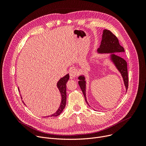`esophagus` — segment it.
Here are the masks:
<instances>
[{
  "label": "esophagus",
  "mask_w": 146,
  "mask_h": 146,
  "mask_svg": "<svg viewBox=\"0 0 146 146\" xmlns=\"http://www.w3.org/2000/svg\"><path fill=\"white\" fill-rule=\"evenodd\" d=\"M69 73H70V77L72 78H74L76 77L77 74H78V70L76 68H72L70 71H69Z\"/></svg>",
  "instance_id": "1"
}]
</instances>
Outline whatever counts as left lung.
Wrapping results in <instances>:
<instances>
[{
  "instance_id": "1",
  "label": "left lung",
  "mask_w": 146,
  "mask_h": 146,
  "mask_svg": "<svg viewBox=\"0 0 146 146\" xmlns=\"http://www.w3.org/2000/svg\"><path fill=\"white\" fill-rule=\"evenodd\" d=\"M97 51L99 54H110L109 59L120 73L122 77L127 92L128 87L127 63L122 58H121V56H119L121 53L125 52V50L124 48L119 44L117 37L109 30H103L100 45ZM78 78L79 80L78 85L83 93V95H84L86 102L87 105L90 106L86 98V77L82 74Z\"/></svg>"
}]
</instances>
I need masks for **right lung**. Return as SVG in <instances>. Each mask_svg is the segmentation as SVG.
<instances>
[{"label": "right lung", "instance_id": "add662e5", "mask_svg": "<svg viewBox=\"0 0 146 146\" xmlns=\"http://www.w3.org/2000/svg\"><path fill=\"white\" fill-rule=\"evenodd\" d=\"M69 74H67L64 77L60 78V80L58 81L56 86H57V88L59 90V91L60 92V95H61V102H60V106L59 107L58 109L57 110V111L55 113H54V114H52L50 115L43 117L44 118L58 116L60 114V113L62 112V111H63L64 109H65V106H66V83H67L68 81L69 80ZM18 91L20 92L19 88H18ZM21 99H23L21 95ZM23 102L24 103V105L26 106L25 103L23 101Z\"/></svg>", "mask_w": 146, "mask_h": 146}]
</instances>
